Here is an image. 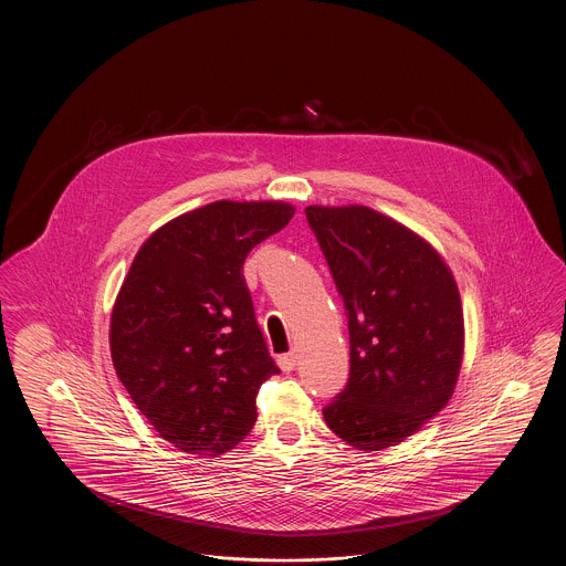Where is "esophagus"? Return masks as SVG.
Returning a JSON list of instances; mask_svg holds the SVG:
<instances>
[{
  "instance_id": "obj_1",
  "label": "esophagus",
  "mask_w": 566,
  "mask_h": 566,
  "mask_svg": "<svg viewBox=\"0 0 566 566\" xmlns=\"http://www.w3.org/2000/svg\"><path fill=\"white\" fill-rule=\"evenodd\" d=\"M295 361H297V355H295V350L282 353V355L277 357V366H280L284 373H291V370L295 368Z\"/></svg>"
}]
</instances>
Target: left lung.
<instances>
[{"label": "left lung", "mask_w": 566, "mask_h": 566, "mask_svg": "<svg viewBox=\"0 0 566 566\" xmlns=\"http://www.w3.org/2000/svg\"><path fill=\"white\" fill-rule=\"evenodd\" d=\"M347 310L350 368L323 418L359 450L413 436L452 396L463 357L457 282L436 250L368 207H307Z\"/></svg>", "instance_id": "obj_1"}]
</instances>
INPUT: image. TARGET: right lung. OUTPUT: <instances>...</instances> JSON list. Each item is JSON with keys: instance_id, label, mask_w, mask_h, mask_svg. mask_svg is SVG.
<instances>
[{"instance_id": "right-lung-1", "label": "right lung", "mask_w": 566, "mask_h": 566, "mask_svg": "<svg viewBox=\"0 0 566 566\" xmlns=\"http://www.w3.org/2000/svg\"><path fill=\"white\" fill-rule=\"evenodd\" d=\"M284 202L219 200L168 221L139 248L112 312L118 379L155 431L218 457L256 422V394L277 375L243 275L280 232Z\"/></svg>"}]
</instances>
